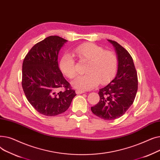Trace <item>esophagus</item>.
Segmentation results:
<instances>
[{
  "mask_svg": "<svg viewBox=\"0 0 160 160\" xmlns=\"http://www.w3.org/2000/svg\"><path fill=\"white\" fill-rule=\"evenodd\" d=\"M84 93V91H82V90H80V89L76 90V93H77V94H82V93Z\"/></svg>",
  "mask_w": 160,
  "mask_h": 160,
  "instance_id": "34e87169",
  "label": "esophagus"
}]
</instances>
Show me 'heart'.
Returning a JSON list of instances; mask_svg holds the SVG:
<instances>
[{
	"label": "heart",
	"instance_id": "obj_1",
	"mask_svg": "<svg viewBox=\"0 0 160 160\" xmlns=\"http://www.w3.org/2000/svg\"><path fill=\"white\" fill-rule=\"evenodd\" d=\"M74 52L81 61L88 62L86 68L87 73L78 76L72 82L76 88L91 89L99 82L103 84L110 81L117 73L119 60L113 52L105 50L93 43H84L76 47ZM60 67L67 77L73 78L77 75V64L74 58L68 54L62 57Z\"/></svg>",
	"mask_w": 160,
	"mask_h": 160
}]
</instances>
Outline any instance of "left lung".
Instances as JSON below:
<instances>
[{"instance_id": "8db88e82", "label": "left lung", "mask_w": 160, "mask_h": 160, "mask_svg": "<svg viewBox=\"0 0 160 160\" xmlns=\"http://www.w3.org/2000/svg\"><path fill=\"white\" fill-rule=\"evenodd\" d=\"M115 47L119 66L115 78L99 89L100 100L91 110L104 120H114L122 116L133 104L138 88V74L129 52L117 42L108 39Z\"/></svg>"}]
</instances>
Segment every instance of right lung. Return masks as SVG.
<instances>
[{
	"mask_svg": "<svg viewBox=\"0 0 160 160\" xmlns=\"http://www.w3.org/2000/svg\"><path fill=\"white\" fill-rule=\"evenodd\" d=\"M67 41L57 36L47 37L33 46L23 60L24 93L33 108L45 116L65 112L77 95L58 67V53ZM60 88L64 90L58 92Z\"/></svg>",
	"mask_w": 160,
	"mask_h": 160,
	"instance_id": "obj_1",
	"label": "right lung"
}]
</instances>
